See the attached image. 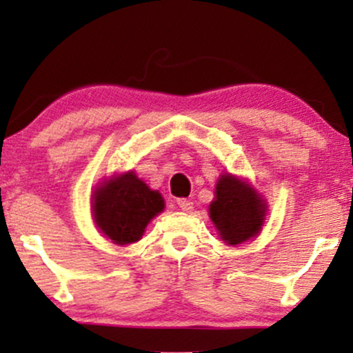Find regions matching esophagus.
<instances>
[{"instance_id": "esophagus-1", "label": "esophagus", "mask_w": 353, "mask_h": 353, "mask_svg": "<svg viewBox=\"0 0 353 353\" xmlns=\"http://www.w3.org/2000/svg\"><path fill=\"white\" fill-rule=\"evenodd\" d=\"M177 205H179L181 210H184V212H190V210H192V201L190 199H177Z\"/></svg>"}]
</instances>
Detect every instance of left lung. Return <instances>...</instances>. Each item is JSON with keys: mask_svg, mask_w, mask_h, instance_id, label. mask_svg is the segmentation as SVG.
<instances>
[{"mask_svg": "<svg viewBox=\"0 0 353 353\" xmlns=\"http://www.w3.org/2000/svg\"><path fill=\"white\" fill-rule=\"evenodd\" d=\"M265 201L244 179L222 174L216 184V199L209 214L219 236L229 245H239L261 232L265 221Z\"/></svg>", "mask_w": 353, "mask_h": 353, "instance_id": "1", "label": "left lung"}]
</instances>
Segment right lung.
I'll return each instance as SVG.
<instances>
[{
    "label": "right lung",
    "instance_id": "right-lung-1",
    "mask_svg": "<svg viewBox=\"0 0 353 353\" xmlns=\"http://www.w3.org/2000/svg\"><path fill=\"white\" fill-rule=\"evenodd\" d=\"M163 210V196L132 171L101 182L92 194L96 225L117 245L139 241L145 225Z\"/></svg>",
    "mask_w": 353,
    "mask_h": 353
}]
</instances>
